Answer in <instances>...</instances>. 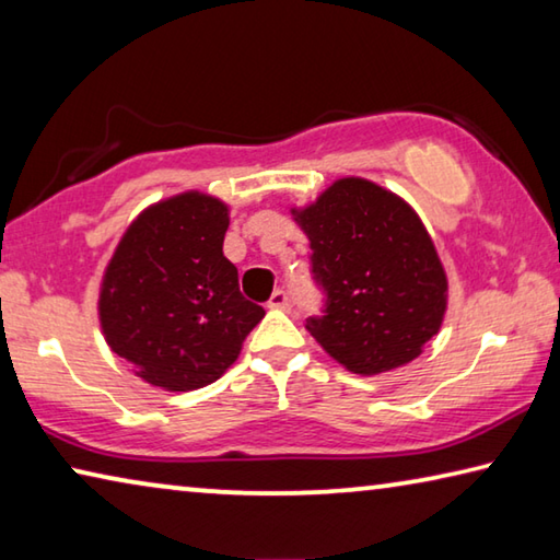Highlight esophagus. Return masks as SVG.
Returning <instances> with one entry per match:
<instances>
[{
	"mask_svg": "<svg viewBox=\"0 0 560 560\" xmlns=\"http://www.w3.org/2000/svg\"><path fill=\"white\" fill-rule=\"evenodd\" d=\"M269 308H281V311H289L291 308V296L287 289H277L271 293L269 299Z\"/></svg>",
	"mask_w": 560,
	"mask_h": 560,
	"instance_id": "1",
	"label": "esophagus"
}]
</instances>
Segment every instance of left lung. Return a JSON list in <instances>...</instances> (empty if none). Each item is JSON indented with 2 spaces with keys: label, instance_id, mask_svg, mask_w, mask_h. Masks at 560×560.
Here are the masks:
<instances>
[{
  "label": "left lung",
  "instance_id": "obj_1",
  "mask_svg": "<svg viewBox=\"0 0 560 560\" xmlns=\"http://www.w3.org/2000/svg\"><path fill=\"white\" fill-rule=\"evenodd\" d=\"M291 214L326 293L324 316L306 318L320 348L358 375L420 355L444 320L447 273L412 207L371 179L343 177Z\"/></svg>",
  "mask_w": 560,
  "mask_h": 560
}]
</instances>
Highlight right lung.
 Returning <instances> with one entry per match:
<instances>
[{"instance_id": "add662e5", "label": "right lung", "mask_w": 560, "mask_h": 560, "mask_svg": "<svg viewBox=\"0 0 560 560\" xmlns=\"http://www.w3.org/2000/svg\"><path fill=\"white\" fill-rule=\"evenodd\" d=\"M226 226L222 200L183 192L140 212L118 242L98 318L113 353L145 383L170 393L214 383L264 318L224 257Z\"/></svg>"}]
</instances>
